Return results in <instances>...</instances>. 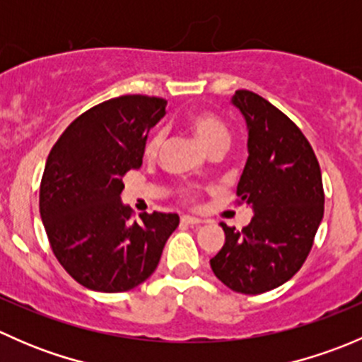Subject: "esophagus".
I'll return each mask as SVG.
<instances>
[{
  "mask_svg": "<svg viewBox=\"0 0 362 362\" xmlns=\"http://www.w3.org/2000/svg\"><path fill=\"white\" fill-rule=\"evenodd\" d=\"M182 222H184V224H189V226H198V224H202L203 218L192 217V215H182Z\"/></svg>",
  "mask_w": 362,
  "mask_h": 362,
  "instance_id": "34e87169",
  "label": "esophagus"
}]
</instances>
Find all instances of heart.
Returning <instances> with one entry per match:
<instances>
[{"instance_id": "1", "label": "heart", "mask_w": 362, "mask_h": 362, "mask_svg": "<svg viewBox=\"0 0 362 362\" xmlns=\"http://www.w3.org/2000/svg\"><path fill=\"white\" fill-rule=\"evenodd\" d=\"M189 127L192 129V133L196 134V138L199 140V144L206 148L208 152H226L228 151L229 144H231V133H229L228 126L222 119H218L214 113H194V115L189 119ZM164 136L160 131H154L151 136L145 141V156L147 158H156L159 154L160 147H163ZM185 199L189 202H194L196 194L192 189L184 191Z\"/></svg>"}]
</instances>
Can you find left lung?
Listing matches in <instances>:
<instances>
[{
    "label": "left lung",
    "instance_id": "1",
    "mask_svg": "<svg viewBox=\"0 0 362 362\" xmlns=\"http://www.w3.org/2000/svg\"><path fill=\"white\" fill-rule=\"evenodd\" d=\"M249 127V159L238 182V204L254 217L242 231L221 224L226 243L210 266L235 293L261 294L301 269L324 215L319 160L298 126L252 90L233 96Z\"/></svg>",
    "mask_w": 362,
    "mask_h": 362
}]
</instances>
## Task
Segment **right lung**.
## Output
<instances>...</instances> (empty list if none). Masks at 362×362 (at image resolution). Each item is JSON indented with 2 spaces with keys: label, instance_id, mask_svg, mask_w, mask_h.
I'll use <instances>...</instances> for the list:
<instances>
[{
  "label": "right lung",
  "instance_id": "add662e5",
  "mask_svg": "<svg viewBox=\"0 0 362 362\" xmlns=\"http://www.w3.org/2000/svg\"><path fill=\"white\" fill-rule=\"evenodd\" d=\"M166 100L112 98L76 117L50 151L40 184V215L50 249L87 289L126 293L156 272L177 214H141L120 202L122 178L141 166L145 141Z\"/></svg>",
  "mask_w": 362,
  "mask_h": 362
}]
</instances>
